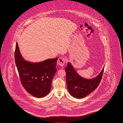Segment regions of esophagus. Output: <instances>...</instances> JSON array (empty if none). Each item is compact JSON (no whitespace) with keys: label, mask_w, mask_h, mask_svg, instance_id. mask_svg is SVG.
<instances>
[{"label":"esophagus","mask_w":123,"mask_h":123,"mask_svg":"<svg viewBox=\"0 0 123 123\" xmlns=\"http://www.w3.org/2000/svg\"><path fill=\"white\" fill-rule=\"evenodd\" d=\"M65 59L64 58H62V57H60L58 59V64L59 65H60L61 66H64L65 64Z\"/></svg>","instance_id":"esophagus-1"}]
</instances>
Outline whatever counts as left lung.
Listing matches in <instances>:
<instances>
[{"label": "left lung", "instance_id": "obj_1", "mask_svg": "<svg viewBox=\"0 0 123 123\" xmlns=\"http://www.w3.org/2000/svg\"><path fill=\"white\" fill-rule=\"evenodd\" d=\"M104 68V67L95 77L88 79L80 76L70 63H68L65 71L67 86L69 94L75 98H82L94 92L102 78Z\"/></svg>", "mask_w": 123, "mask_h": 123}]
</instances>
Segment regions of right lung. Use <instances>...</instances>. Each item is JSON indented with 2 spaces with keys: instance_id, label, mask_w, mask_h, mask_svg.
<instances>
[{
  "instance_id": "add662e5",
  "label": "right lung",
  "mask_w": 123,
  "mask_h": 123,
  "mask_svg": "<svg viewBox=\"0 0 123 123\" xmlns=\"http://www.w3.org/2000/svg\"><path fill=\"white\" fill-rule=\"evenodd\" d=\"M14 58L21 83L26 91L37 98H43L48 94L57 71L56 66L58 58L38 62L27 61L21 55L18 43Z\"/></svg>"
}]
</instances>
